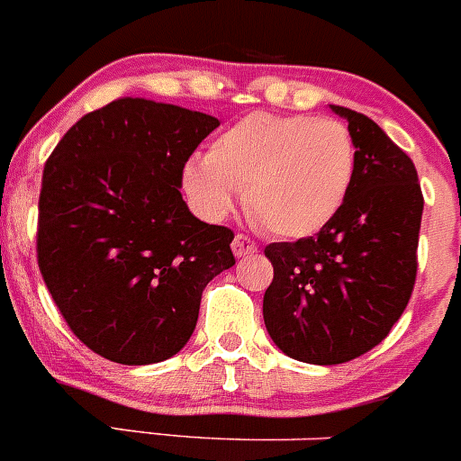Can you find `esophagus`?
Returning <instances> with one entry per match:
<instances>
[{
	"mask_svg": "<svg viewBox=\"0 0 461 461\" xmlns=\"http://www.w3.org/2000/svg\"><path fill=\"white\" fill-rule=\"evenodd\" d=\"M231 252H234V257H249V254L257 252V243H254L252 239H248V236L243 234H236L234 240H231Z\"/></svg>",
	"mask_w": 461,
	"mask_h": 461,
	"instance_id": "1",
	"label": "esophagus"
}]
</instances>
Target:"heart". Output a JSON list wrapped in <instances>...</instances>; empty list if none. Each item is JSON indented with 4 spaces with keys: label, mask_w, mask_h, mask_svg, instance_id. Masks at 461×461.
I'll use <instances>...</instances> for the list:
<instances>
[{
    "label": "heart",
    "mask_w": 461,
    "mask_h": 461,
    "mask_svg": "<svg viewBox=\"0 0 461 461\" xmlns=\"http://www.w3.org/2000/svg\"><path fill=\"white\" fill-rule=\"evenodd\" d=\"M357 174V151L346 124L303 113L245 115L189 158L185 192L209 218L231 212L245 189L249 216L281 239L323 230L346 203Z\"/></svg>",
    "instance_id": "b5f03b06"
}]
</instances>
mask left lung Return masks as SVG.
I'll return each instance as SVG.
<instances>
[{"instance_id":"obj_1","label":"left lung","mask_w":461,"mask_h":461,"mask_svg":"<svg viewBox=\"0 0 461 461\" xmlns=\"http://www.w3.org/2000/svg\"><path fill=\"white\" fill-rule=\"evenodd\" d=\"M330 109L355 142L350 194L319 234L265 248V328L287 357L317 366L346 364L388 337L415 287L424 212L411 158L368 115Z\"/></svg>"}]
</instances>
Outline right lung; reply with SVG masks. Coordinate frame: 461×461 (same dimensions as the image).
Segmentation results:
<instances>
[{
  "label": "right lung",
  "mask_w": 461,
  "mask_h": 461,
  "mask_svg": "<svg viewBox=\"0 0 461 461\" xmlns=\"http://www.w3.org/2000/svg\"><path fill=\"white\" fill-rule=\"evenodd\" d=\"M213 115L120 97L77 120L44 165L37 263L77 339L124 366L192 337L207 283L236 263L234 231L183 201V169Z\"/></svg>",
  "instance_id": "add662e5"
}]
</instances>
